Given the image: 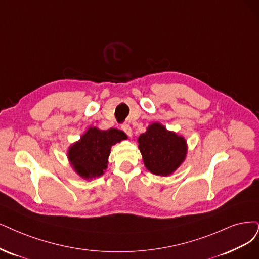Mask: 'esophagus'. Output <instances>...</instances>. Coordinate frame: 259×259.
Returning <instances> with one entry per match:
<instances>
[{"label":"esophagus","instance_id":"34e87169","mask_svg":"<svg viewBox=\"0 0 259 259\" xmlns=\"http://www.w3.org/2000/svg\"><path fill=\"white\" fill-rule=\"evenodd\" d=\"M121 129H122V131H123L124 133H126V135H127L128 137H130V138L132 137V135H133V133H132V128L129 126V124H127V123L122 124Z\"/></svg>","mask_w":259,"mask_h":259}]
</instances>
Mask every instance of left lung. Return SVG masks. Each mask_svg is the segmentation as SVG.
<instances>
[{
    "instance_id": "left-lung-1",
    "label": "left lung",
    "mask_w": 259,
    "mask_h": 259,
    "mask_svg": "<svg viewBox=\"0 0 259 259\" xmlns=\"http://www.w3.org/2000/svg\"><path fill=\"white\" fill-rule=\"evenodd\" d=\"M138 143L145 167L158 176L173 174L188 154L186 139L158 121L149 124L139 137Z\"/></svg>"
}]
</instances>
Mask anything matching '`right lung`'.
<instances>
[{"mask_svg": "<svg viewBox=\"0 0 259 259\" xmlns=\"http://www.w3.org/2000/svg\"><path fill=\"white\" fill-rule=\"evenodd\" d=\"M126 139V133L118 129L90 127L79 141L69 146L67 158L72 169L83 179L98 178L108 168L111 147Z\"/></svg>", "mask_w": 259, "mask_h": 259, "instance_id": "add662e5", "label": "right lung"}]
</instances>
